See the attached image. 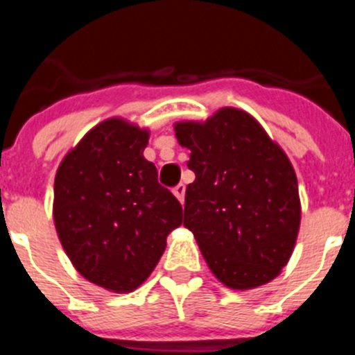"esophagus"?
<instances>
[{"label":"esophagus","instance_id":"1","mask_svg":"<svg viewBox=\"0 0 355 355\" xmlns=\"http://www.w3.org/2000/svg\"><path fill=\"white\" fill-rule=\"evenodd\" d=\"M184 190H187V188H184V184H178V187L174 188V190H172V192H174V196L178 197V200H180V202H183L184 200Z\"/></svg>","mask_w":355,"mask_h":355}]
</instances>
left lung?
Masks as SVG:
<instances>
[{
	"label": "left lung",
	"mask_w": 355,
	"mask_h": 355,
	"mask_svg": "<svg viewBox=\"0 0 355 355\" xmlns=\"http://www.w3.org/2000/svg\"><path fill=\"white\" fill-rule=\"evenodd\" d=\"M190 149L183 225L222 284L252 290L290 261L300 227L299 183L279 144L243 110H216L205 122L174 124Z\"/></svg>",
	"instance_id": "1"
}]
</instances>
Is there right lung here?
Returning a JSON list of instances; mask_svg holds the SVG:
<instances>
[{
    "label": "right lung",
    "mask_w": 355,
    "mask_h": 355,
    "mask_svg": "<svg viewBox=\"0 0 355 355\" xmlns=\"http://www.w3.org/2000/svg\"><path fill=\"white\" fill-rule=\"evenodd\" d=\"M149 130L121 117L94 126L55 175L53 220L87 281L130 293L155 270L183 208L144 158Z\"/></svg>",
    "instance_id": "right-lung-1"
}]
</instances>
